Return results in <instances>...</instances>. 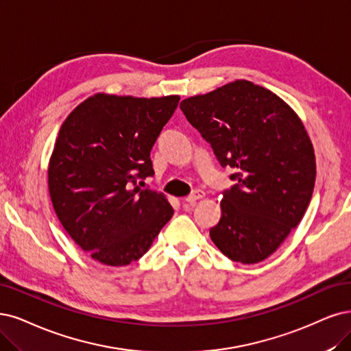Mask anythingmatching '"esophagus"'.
<instances>
[{
    "label": "esophagus",
    "mask_w": 351,
    "mask_h": 351,
    "mask_svg": "<svg viewBox=\"0 0 351 351\" xmlns=\"http://www.w3.org/2000/svg\"><path fill=\"white\" fill-rule=\"evenodd\" d=\"M205 197V192L204 191H195L193 193H191V195H188L184 201L188 202V204H195L198 199H202Z\"/></svg>",
    "instance_id": "1"
}]
</instances>
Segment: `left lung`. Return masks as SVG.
<instances>
[{
  "instance_id": "8db88e82",
  "label": "left lung",
  "mask_w": 351,
  "mask_h": 351,
  "mask_svg": "<svg viewBox=\"0 0 351 351\" xmlns=\"http://www.w3.org/2000/svg\"><path fill=\"white\" fill-rule=\"evenodd\" d=\"M237 184L210 230L230 261L258 263L300 224L315 185V153L302 120L271 90L237 80L180 102Z\"/></svg>"
}]
</instances>
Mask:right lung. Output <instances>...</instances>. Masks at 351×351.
<instances>
[{"instance_id":"1","label":"right lung","mask_w":351,"mask_h":351,"mask_svg":"<svg viewBox=\"0 0 351 351\" xmlns=\"http://www.w3.org/2000/svg\"><path fill=\"white\" fill-rule=\"evenodd\" d=\"M179 99L98 93L60 125L47 167L50 199L71 239L102 265L138 261L173 215L166 195L137 182L154 175L150 152Z\"/></svg>"}]
</instances>
